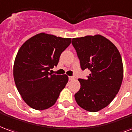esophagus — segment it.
<instances>
[{
  "mask_svg": "<svg viewBox=\"0 0 132 132\" xmlns=\"http://www.w3.org/2000/svg\"><path fill=\"white\" fill-rule=\"evenodd\" d=\"M75 79V77H69V79H70V80H74V79Z\"/></svg>",
  "mask_w": 132,
  "mask_h": 132,
  "instance_id": "esophagus-1",
  "label": "esophagus"
}]
</instances>
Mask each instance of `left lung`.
<instances>
[{"label": "left lung", "mask_w": 132, "mask_h": 132, "mask_svg": "<svg viewBox=\"0 0 132 132\" xmlns=\"http://www.w3.org/2000/svg\"><path fill=\"white\" fill-rule=\"evenodd\" d=\"M72 44L81 70L91 71L86 79H78L81 87L75 95L76 101L87 111H99L115 98L122 82L120 52L111 41L99 34L73 38Z\"/></svg>", "instance_id": "obj_1"}]
</instances>
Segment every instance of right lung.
I'll use <instances>...</instances> for the list:
<instances>
[{"instance_id":"1","label":"right lung","mask_w":132,"mask_h":132,"mask_svg":"<svg viewBox=\"0 0 132 132\" xmlns=\"http://www.w3.org/2000/svg\"><path fill=\"white\" fill-rule=\"evenodd\" d=\"M71 44V38L40 33L26 41L15 57L13 76L15 85L26 103L43 110L55 103L68 77L52 75L60 56Z\"/></svg>"}]
</instances>
